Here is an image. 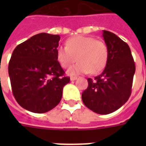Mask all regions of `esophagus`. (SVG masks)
<instances>
[{"instance_id": "esophagus-1", "label": "esophagus", "mask_w": 146, "mask_h": 146, "mask_svg": "<svg viewBox=\"0 0 146 146\" xmlns=\"http://www.w3.org/2000/svg\"><path fill=\"white\" fill-rule=\"evenodd\" d=\"M76 79H77V77H76V76H71V77H70V80H72V81H73V80H76Z\"/></svg>"}]
</instances>
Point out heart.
<instances>
[{"instance_id": "heart-1", "label": "heart", "mask_w": 146, "mask_h": 146, "mask_svg": "<svg viewBox=\"0 0 146 146\" xmlns=\"http://www.w3.org/2000/svg\"><path fill=\"white\" fill-rule=\"evenodd\" d=\"M66 47L56 48V59L63 68L70 67L77 58L76 65L67 71L70 75L80 73L92 74L100 73L106 66L108 48L104 42L97 40L92 36H75L66 40Z\"/></svg>"}]
</instances>
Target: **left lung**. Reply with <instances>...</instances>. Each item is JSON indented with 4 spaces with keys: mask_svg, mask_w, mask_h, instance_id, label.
<instances>
[{
    "mask_svg": "<svg viewBox=\"0 0 146 146\" xmlns=\"http://www.w3.org/2000/svg\"><path fill=\"white\" fill-rule=\"evenodd\" d=\"M108 48V61L103 72L88 78L82 100L89 110L98 114L116 111L128 100L131 93L135 65L128 44L116 34L103 30Z\"/></svg>",
    "mask_w": 146,
    "mask_h": 146,
    "instance_id": "obj_1",
    "label": "left lung"
}]
</instances>
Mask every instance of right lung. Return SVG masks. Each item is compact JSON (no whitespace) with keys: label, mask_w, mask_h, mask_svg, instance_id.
Returning <instances> with one entry per match:
<instances>
[{"label":"right lung","mask_w":146,"mask_h":146,"mask_svg":"<svg viewBox=\"0 0 146 146\" xmlns=\"http://www.w3.org/2000/svg\"><path fill=\"white\" fill-rule=\"evenodd\" d=\"M59 35L41 33L19 44L12 52L8 74L15 100L25 110L44 113L60 102L70 83L56 59Z\"/></svg>","instance_id":"right-lung-1"}]
</instances>
